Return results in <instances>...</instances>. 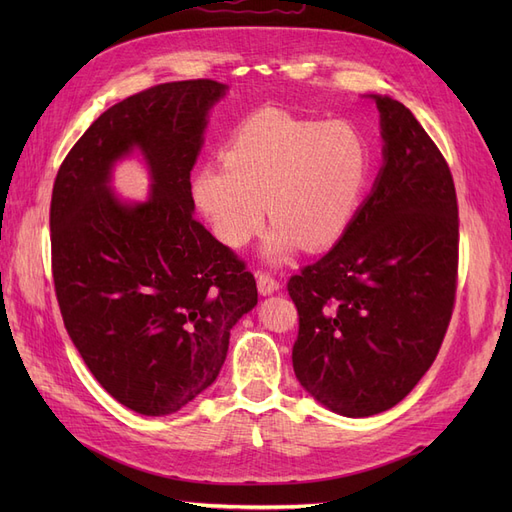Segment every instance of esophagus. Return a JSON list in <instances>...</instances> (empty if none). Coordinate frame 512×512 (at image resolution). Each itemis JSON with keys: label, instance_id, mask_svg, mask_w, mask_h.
<instances>
[{"label": "esophagus", "instance_id": "1", "mask_svg": "<svg viewBox=\"0 0 512 512\" xmlns=\"http://www.w3.org/2000/svg\"><path fill=\"white\" fill-rule=\"evenodd\" d=\"M256 282H258V292L262 294V297H267V294H273L282 288V284L277 282L275 277H271L269 273H258Z\"/></svg>", "mask_w": 512, "mask_h": 512}]
</instances>
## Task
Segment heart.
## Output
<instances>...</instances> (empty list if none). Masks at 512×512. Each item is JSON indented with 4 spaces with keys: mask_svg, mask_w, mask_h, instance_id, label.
I'll use <instances>...</instances> for the list:
<instances>
[{
    "mask_svg": "<svg viewBox=\"0 0 512 512\" xmlns=\"http://www.w3.org/2000/svg\"><path fill=\"white\" fill-rule=\"evenodd\" d=\"M224 166H200L192 198L213 237L230 250L273 228L262 256L284 262L294 247L324 250L348 230L371 175V149L350 121L254 115L232 134Z\"/></svg>",
    "mask_w": 512,
    "mask_h": 512,
    "instance_id": "b5f03b06",
    "label": "heart"
}]
</instances>
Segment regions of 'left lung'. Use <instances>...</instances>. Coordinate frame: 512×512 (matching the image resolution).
<instances>
[{
  "instance_id": "8db88e82",
  "label": "left lung",
  "mask_w": 512,
  "mask_h": 512,
  "mask_svg": "<svg viewBox=\"0 0 512 512\" xmlns=\"http://www.w3.org/2000/svg\"><path fill=\"white\" fill-rule=\"evenodd\" d=\"M380 111L382 168L348 230L290 277L299 312L294 376L324 408H393L436 361L457 288L459 218L440 149L401 102Z\"/></svg>"
}]
</instances>
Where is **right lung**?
<instances>
[{
    "mask_svg": "<svg viewBox=\"0 0 512 512\" xmlns=\"http://www.w3.org/2000/svg\"><path fill=\"white\" fill-rule=\"evenodd\" d=\"M218 81L164 83L104 111L61 164L51 198L53 280L72 344L119 404L166 416L215 382L230 329L258 303L243 262L194 220L190 173ZM134 150L152 190L123 201L112 168Z\"/></svg>",
    "mask_w": 512,
    "mask_h": 512,
    "instance_id": "1",
    "label": "right lung"
}]
</instances>
